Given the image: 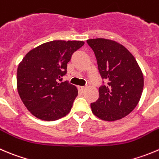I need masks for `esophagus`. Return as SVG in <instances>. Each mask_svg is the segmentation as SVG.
<instances>
[{
    "label": "esophagus",
    "mask_w": 159,
    "mask_h": 159,
    "mask_svg": "<svg viewBox=\"0 0 159 159\" xmlns=\"http://www.w3.org/2000/svg\"><path fill=\"white\" fill-rule=\"evenodd\" d=\"M85 88L86 87H84V86H78V90L80 91V92H84V89H85Z\"/></svg>",
    "instance_id": "obj_1"
}]
</instances>
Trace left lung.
<instances>
[{
    "mask_svg": "<svg viewBox=\"0 0 159 159\" xmlns=\"http://www.w3.org/2000/svg\"><path fill=\"white\" fill-rule=\"evenodd\" d=\"M95 55L102 81L98 100L91 103L94 115L106 121L120 120L138 105L144 77L134 57L121 44L106 39L87 40Z\"/></svg>",
    "mask_w": 159,
    "mask_h": 159,
    "instance_id": "1",
    "label": "left lung"
}]
</instances>
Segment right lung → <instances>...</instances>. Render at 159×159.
Returning <instances> with one entry per match:
<instances>
[{
  "instance_id": "right-lung-1",
  "label": "right lung",
  "mask_w": 159,
  "mask_h": 159,
  "mask_svg": "<svg viewBox=\"0 0 159 159\" xmlns=\"http://www.w3.org/2000/svg\"><path fill=\"white\" fill-rule=\"evenodd\" d=\"M83 41L55 40L29 51L18 65L17 88L28 110L37 118L53 121L71 109L78 89L67 81V63Z\"/></svg>"
}]
</instances>
